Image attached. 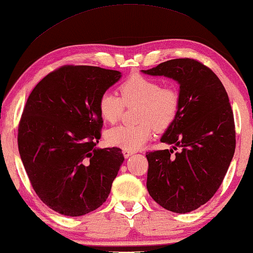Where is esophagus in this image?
Segmentation results:
<instances>
[{
    "label": "esophagus",
    "instance_id": "1",
    "mask_svg": "<svg viewBox=\"0 0 253 253\" xmlns=\"http://www.w3.org/2000/svg\"><path fill=\"white\" fill-rule=\"evenodd\" d=\"M123 154H124V157H125V158H128V157H130L131 155H134V151H130V150H126V149H124V150H123Z\"/></svg>",
    "mask_w": 253,
    "mask_h": 253
}]
</instances>
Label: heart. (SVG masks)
Segmentation results:
<instances>
[{
	"mask_svg": "<svg viewBox=\"0 0 253 253\" xmlns=\"http://www.w3.org/2000/svg\"><path fill=\"white\" fill-rule=\"evenodd\" d=\"M118 95L105 91L98 100L100 116L108 123L121 118L125 105H138L137 125H119L106 132L108 144L135 151L141 148L151 136L154 128L164 131L171 126L180 107L179 93L173 87H163L160 82L136 75L124 82Z\"/></svg>",
	"mask_w": 253,
	"mask_h": 253,
	"instance_id": "1",
	"label": "heart"
}]
</instances>
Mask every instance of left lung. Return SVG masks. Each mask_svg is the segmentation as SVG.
Here are the masks:
<instances>
[{
    "label": "left lung",
    "mask_w": 253,
    "mask_h": 253,
    "mask_svg": "<svg viewBox=\"0 0 253 253\" xmlns=\"http://www.w3.org/2000/svg\"><path fill=\"white\" fill-rule=\"evenodd\" d=\"M144 74L166 76L179 84L180 107L162 142L172 149L147 153V190L156 203L176 213L209 201L226 176L236 149L235 119L218 76L192 58L160 63Z\"/></svg>",
    "instance_id": "left-lung-1"
}]
</instances>
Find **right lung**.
Returning <instances> with one entry per match:
<instances>
[{"label":"right lung","instance_id":"add662e5","mask_svg":"<svg viewBox=\"0 0 253 253\" xmlns=\"http://www.w3.org/2000/svg\"><path fill=\"white\" fill-rule=\"evenodd\" d=\"M122 73L65 65L30 94L18 125V151L31 185L56 212L79 217L102 206L124 162L122 149L96 148L98 100Z\"/></svg>","mask_w":253,"mask_h":253}]
</instances>
